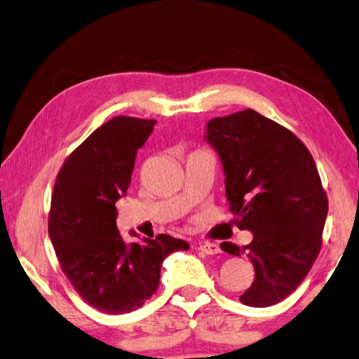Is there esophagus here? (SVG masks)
I'll return each instance as SVG.
<instances>
[{
    "instance_id": "34e87169",
    "label": "esophagus",
    "mask_w": 359,
    "mask_h": 359,
    "mask_svg": "<svg viewBox=\"0 0 359 359\" xmlns=\"http://www.w3.org/2000/svg\"><path fill=\"white\" fill-rule=\"evenodd\" d=\"M198 250L205 255H217L220 253V247H218V244H214V242H201L198 247Z\"/></svg>"
}]
</instances>
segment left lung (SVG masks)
Listing matches in <instances>:
<instances>
[{
  "mask_svg": "<svg viewBox=\"0 0 359 359\" xmlns=\"http://www.w3.org/2000/svg\"><path fill=\"white\" fill-rule=\"evenodd\" d=\"M204 139L220 156L231 214L253 234L244 248L220 245L253 263L255 280L241 301L274 306L299 287L320 253L327 198L313 158L293 133L253 109L209 120Z\"/></svg>",
  "mask_w": 359,
  "mask_h": 359,
  "instance_id": "left-lung-1",
  "label": "left lung"
}]
</instances>
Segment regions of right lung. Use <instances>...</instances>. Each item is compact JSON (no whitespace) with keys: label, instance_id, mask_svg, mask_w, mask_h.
I'll return each mask as SVG.
<instances>
[{"label":"right lung","instance_id":"1","mask_svg":"<svg viewBox=\"0 0 359 359\" xmlns=\"http://www.w3.org/2000/svg\"><path fill=\"white\" fill-rule=\"evenodd\" d=\"M155 125L123 115L106 121L66 158L53 187L48 236L60 266L82 299L104 313L141 307L156 291L168 255L190 248L169 234L125 242L115 223V203Z\"/></svg>","mask_w":359,"mask_h":359}]
</instances>
